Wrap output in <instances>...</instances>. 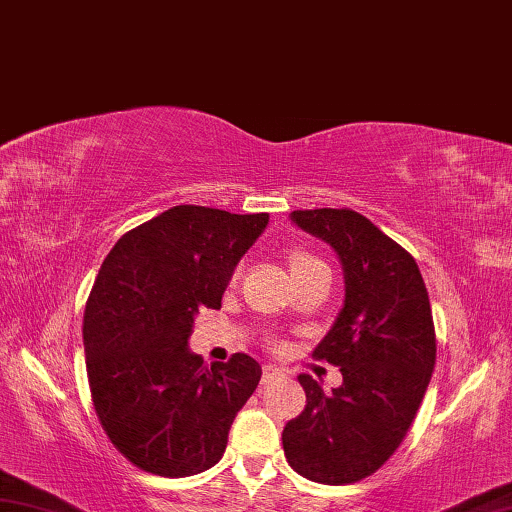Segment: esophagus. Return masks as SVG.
<instances>
[{"label":"esophagus","instance_id":"obj_1","mask_svg":"<svg viewBox=\"0 0 512 512\" xmlns=\"http://www.w3.org/2000/svg\"><path fill=\"white\" fill-rule=\"evenodd\" d=\"M283 376H285V372L278 370L276 365H265V368H263V385H269V383H274V381H281Z\"/></svg>","mask_w":512,"mask_h":512}]
</instances>
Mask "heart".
<instances>
[{
	"instance_id": "heart-1",
	"label": "heart",
	"mask_w": 512,
	"mask_h": 512,
	"mask_svg": "<svg viewBox=\"0 0 512 512\" xmlns=\"http://www.w3.org/2000/svg\"><path fill=\"white\" fill-rule=\"evenodd\" d=\"M323 265L321 260H318L316 256L303 252V249H296V252L289 254V269H292V274L298 276L303 272H310V269Z\"/></svg>"
}]
</instances>
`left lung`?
Returning a JSON list of instances; mask_svg holds the SVG:
<instances>
[{"label":"left lung","mask_w":512,"mask_h":512,"mask_svg":"<svg viewBox=\"0 0 512 512\" xmlns=\"http://www.w3.org/2000/svg\"><path fill=\"white\" fill-rule=\"evenodd\" d=\"M292 223L339 256L345 301L312 356L339 365L327 394L301 374L305 410L287 421V464L327 486L372 475L401 446L428 390L437 359L435 323L419 265L352 209H305Z\"/></svg>","instance_id":"8db88e82"}]
</instances>
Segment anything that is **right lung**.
Here are the masks:
<instances>
[{
  "instance_id": "right-lung-1",
  "label": "right lung",
  "mask_w": 512,
  "mask_h": 512,
  "mask_svg": "<svg viewBox=\"0 0 512 512\" xmlns=\"http://www.w3.org/2000/svg\"><path fill=\"white\" fill-rule=\"evenodd\" d=\"M267 223L269 214L178 205L104 258L84 312L86 374L104 432L140 470L189 477L223 457L263 370L247 354L207 368L189 336Z\"/></svg>"
}]
</instances>
